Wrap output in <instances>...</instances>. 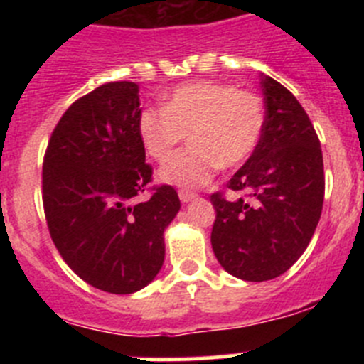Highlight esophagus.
<instances>
[{"label": "esophagus", "instance_id": "34e87169", "mask_svg": "<svg viewBox=\"0 0 364 364\" xmlns=\"http://www.w3.org/2000/svg\"><path fill=\"white\" fill-rule=\"evenodd\" d=\"M196 193L190 192V190H179V199H181V203H190L192 199H196Z\"/></svg>", "mask_w": 364, "mask_h": 364}]
</instances>
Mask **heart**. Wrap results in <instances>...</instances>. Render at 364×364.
<instances>
[{"label":"heart","mask_w":364,"mask_h":364,"mask_svg":"<svg viewBox=\"0 0 364 364\" xmlns=\"http://www.w3.org/2000/svg\"><path fill=\"white\" fill-rule=\"evenodd\" d=\"M266 128L262 98L230 84L197 80L181 84L164 109H144L139 135L151 159L165 160L186 137L192 144L174 153L160 178L183 186L208 183L220 167H237L252 156Z\"/></svg>","instance_id":"obj_1"}]
</instances>
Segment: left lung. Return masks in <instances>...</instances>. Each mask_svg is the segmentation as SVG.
<instances>
[{
    "label": "left lung",
    "instance_id": "1",
    "mask_svg": "<svg viewBox=\"0 0 364 364\" xmlns=\"http://www.w3.org/2000/svg\"><path fill=\"white\" fill-rule=\"evenodd\" d=\"M266 128L227 188L215 192L211 245L223 269L247 282L284 274L303 255L324 203V161L317 132L294 95L262 79Z\"/></svg>",
    "mask_w": 364,
    "mask_h": 364
}]
</instances>
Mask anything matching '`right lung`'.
Masks as SVG:
<instances>
[{
	"instance_id": "right-lung-1",
	"label": "right lung",
	"mask_w": 364,
	"mask_h": 364,
	"mask_svg": "<svg viewBox=\"0 0 364 364\" xmlns=\"http://www.w3.org/2000/svg\"><path fill=\"white\" fill-rule=\"evenodd\" d=\"M141 112L137 84H102L70 105L43 156L50 237L77 277L111 294L141 291L159 274L164 230L181 208L171 185L148 186ZM144 189L152 196L137 201Z\"/></svg>"
}]
</instances>
